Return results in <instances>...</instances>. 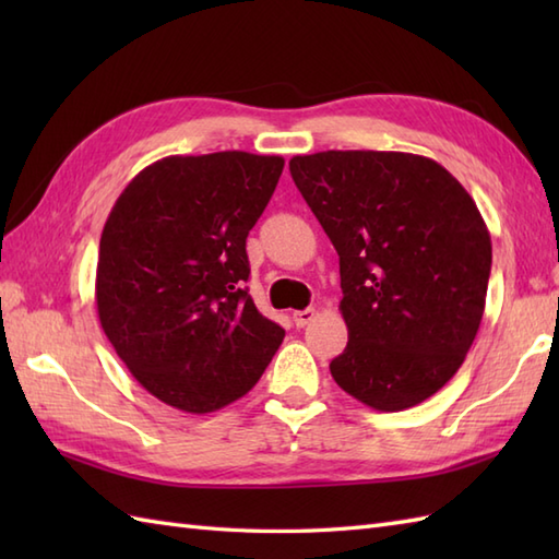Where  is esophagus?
<instances>
[{"instance_id": "1", "label": "esophagus", "mask_w": 559, "mask_h": 559, "mask_svg": "<svg viewBox=\"0 0 559 559\" xmlns=\"http://www.w3.org/2000/svg\"><path fill=\"white\" fill-rule=\"evenodd\" d=\"M312 319H314V310H312V307H307V310H295V312H293V322H295V326H298V329L310 324Z\"/></svg>"}]
</instances>
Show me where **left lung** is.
Masks as SVG:
<instances>
[{"label":"left lung","instance_id":"8db88e82","mask_svg":"<svg viewBox=\"0 0 559 559\" xmlns=\"http://www.w3.org/2000/svg\"><path fill=\"white\" fill-rule=\"evenodd\" d=\"M290 175L338 252L348 346L331 377L374 411L418 406L456 374L485 312L492 242L476 201L401 151L295 156Z\"/></svg>","mask_w":559,"mask_h":559}]
</instances>
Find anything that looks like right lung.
<instances>
[{"label":"right lung","mask_w":559,"mask_h":559,"mask_svg":"<svg viewBox=\"0 0 559 559\" xmlns=\"http://www.w3.org/2000/svg\"><path fill=\"white\" fill-rule=\"evenodd\" d=\"M283 163L247 151L168 156L124 187L105 221L100 326L136 382L173 408L201 415L245 396L286 336L245 288L247 235Z\"/></svg>","instance_id":"right-lung-1"}]
</instances>
